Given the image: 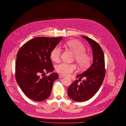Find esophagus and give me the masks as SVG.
Here are the masks:
<instances>
[{"label": "esophagus", "mask_w": 126, "mask_h": 126, "mask_svg": "<svg viewBox=\"0 0 126 126\" xmlns=\"http://www.w3.org/2000/svg\"><path fill=\"white\" fill-rule=\"evenodd\" d=\"M65 77V76L64 75H62V74H59V77L60 78H63V77Z\"/></svg>", "instance_id": "1"}]
</instances>
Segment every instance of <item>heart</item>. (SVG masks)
I'll return each instance as SVG.
<instances>
[{
  "label": "heart",
  "instance_id": "heart-1",
  "mask_svg": "<svg viewBox=\"0 0 126 126\" xmlns=\"http://www.w3.org/2000/svg\"><path fill=\"white\" fill-rule=\"evenodd\" d=\"M64 47L75 54L74 59L80 69H86L91 66L93 61V57L90 54L85 51V46L80 41L77 40H70L66 42ZM61 53L60 47L56 46L50 52V58L54 62H59L60 61ZM76 69L75 64L66 63H62L56 67V71L63 75H69Z\"/></svg>",
  "mask_w": 126,
  "mask_h": 126
}]
</instances>
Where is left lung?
Returning <instances> with one entry per match:
<instances>
[{"label": "left lung", "mask_w": 126, "mask_h": 126, "mask_svg": "<svg viewBox=\"0 0 126 126\" xmlns=\"http://www.w3.org/2000/svg\"><path fill=\"white\" fill-rule=\"evenodd\" d=\"M85 38L92 47L94 62L86 71L77 75L79 79L75 80L68 89L70 98L77 102H82L91 98L101 87L105 75V59L103 51L99 45L95 40L85 36ZM85 79L80 83L81 79Z\"/></svg>", "instance_id": "1"}]
</instances>
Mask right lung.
Segmentation results:
<instances>
[{
  "label": "right lung",
  "instance_id": "obj_1",
  "mask_svg": "<svg viewBox=\"0 0 126 126\" xmlns=\"http://www.w3.org/2000/svg\"><path fill=\"white\" fill-rule=\"evenodd\" d=\"M62 38L36 37L27 41L17 53L15 78L24 94L32 100L41 101L50 95L58 75H45L54 70L50 53Z\"/></svg>",
  "mask_w": 126,
  "mask_h": 126
}]
</instances>
